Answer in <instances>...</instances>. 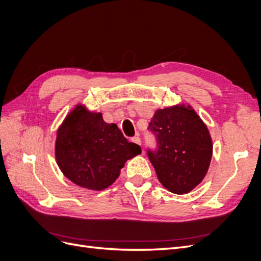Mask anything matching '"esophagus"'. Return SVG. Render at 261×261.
<instances>
[{"label": "esophagus", "instance_id": "obj_1", "mask_svg": "<svg viewBox=\"0 0 261 261\" xmlns=\"http://www.w3.org/2000/svg\"><path fill=\"white\" fill-rule=\"evenodd\" d=\"M131 142L138 144V145H141V139H140L139 137H134V138H132V139H131Z\"/></svg>", "mask_w": 261, "mask_h": 261}]
</instances>
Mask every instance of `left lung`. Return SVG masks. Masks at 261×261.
<instances>
[{
    "label": "left lung",
    "instance_id": "left-lung-1",
    "mask_svg": "<svg viewBox=\"0 0 261 261\" xmlns=\"http://www.w3.org/2000/svg\"><path fill=\"white\" fill-rule=\"evenodd\" d=\"M148 129L157 150L147 155L162 186L176 195L188 194L206 175L213 143L208 129L190 105L157 110Z\"/></svg>",
    "mask_w": 261,
    "mask_h": 261
}]
</instances>
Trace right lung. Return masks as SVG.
Listing matches in <instances>:
<instances>
[{"label": "right lung", "mask_w": 261, "mask_h": 261, "mask_svg": "<svg viewBox=\"0 0 261 261\" xmlns=\"http://www.w3.org/2000/svg\"><path fill=\"white\" fill-rule=\"evenodd\" d=\"M141 152L117 125L106 123L101 113L89 112L84 105H76L57 131L58 166L74 184L90 190L111 186L127 160Z\"/></svg>", "instance_id": "add662e5"}]
</instances>
